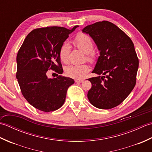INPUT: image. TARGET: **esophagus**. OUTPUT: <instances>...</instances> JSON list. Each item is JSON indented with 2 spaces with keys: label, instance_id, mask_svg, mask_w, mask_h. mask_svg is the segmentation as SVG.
Segmentation results:
<instances>
[{
  "label": "esophagus",
  "instance_id": "obj_1",
  "mask_svg": "<svg viewBox=\"0 0 152 152\" xmlns=\"http://www.w3.org/2000/svg\"><path fill=\"white\" fill-rule=\"evenodd\" d=\"M83 82V80H82V79H76L75 80V82L76 83H81V82Z\"/></svg>",
  "mask_w": 152,
  "mask_h": 152
}]
</instances>
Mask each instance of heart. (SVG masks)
<instances>
[{"mask_svg":"<svg viewBox=\"0 0 152 152\" xmlns=\"http://www.w3.org/2000/svg\"><path fill=\"white\" fill-rule=\"evenodd\" d=\"M74 42L76 47L83 51L86 54V59L91 63L96 61V55L92 51L94 48V43L89 35L80 33L77 34L74 38ZM70 52V46L69 44L64 42L61 46L59 50V57L62 62L66 63L69 61ZM89 66L86 63L80 64H69L65 67L64 71L68 76L71 78L80 79L85 76L89 72Z\"/></svg>","mask_w":152,"mask_h":152,"instance_id":"1","label":"heart"}]
</instances>
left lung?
I'll return each instance as SVG.
<instances>
[{"mask_svg":"<svg viewBox=\"0 0 152 152\" xmlns=\"http://www.w3.org/2000/svg\"><path fill=\"white\" fill-rule=\"evenodd\" d=\"M82 32L89 34L100 51L92 71L99 76L88 79L92 87L88 98L96 108H114L127 97L136 84L138 59L134 44L124 31L107 21L88 25Z\"/></svg>","mask_w":152,"mask_h":152,"instance_id":"left-lung-1","label":"left lung"}]
</instances>
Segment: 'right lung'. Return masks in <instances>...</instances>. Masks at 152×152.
<instances>
[{"mask_svg": "<svg viewBox=\"0 0 152 152\" xmlns=\"http://www.w3.org/2000/svg\"><path fill=\"white\" fill-rule=\"evenodd\" d=\"M77 27L36 28L28 34L18 51L16 78L25 99L39 110L49 112L61 108L68 88L74 83L69 77L48 78L47 71L63 74L60 48Z\"/></svg>", "mask_w": 152, "mask_h": 152, "instance_id": "add662e5", "label": "right lung"}]
</instances>
